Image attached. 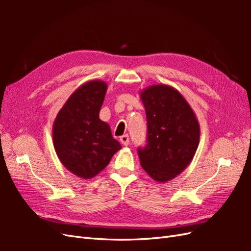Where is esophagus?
<instances>
[{
  "label": "esophagus",
  "mask_w": 251,
  "mask_h": 251,
  "mask_svg": "<svg viewBox=\"0 0 251 251\" xmlns=\"http://www.w3.org/2000/svg\"><path fill=\"white\" fill-rule=\"evenodd\" d=\"M120 143L123 144V146H128V142H130V138H128V135H124L121 136L120 139H119Z\"/></svg>",
  "instance_id": "obj_1"
}]
</instances>
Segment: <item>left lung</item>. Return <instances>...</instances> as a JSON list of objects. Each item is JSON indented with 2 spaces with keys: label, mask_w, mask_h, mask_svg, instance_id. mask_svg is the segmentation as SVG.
<instances>
[{
  "label": "left lung",
  "mask_w": 251,
  "mask_h": 251,
  "mask_svg": "<svg viewBox=\"0 0 251 251\" xmlns=\"http://www.w3.org/2000/svg\"><path fill=\"white\" fill-rule=\"evenodd\" d=\"M148 121V144L138 150L149 176L164 183L183 172L198 149L200 125L194 110L177 89L164 83L140 91Z\"/></svg>",
  "instance_id": "left-lung-1"
}]
</instances>
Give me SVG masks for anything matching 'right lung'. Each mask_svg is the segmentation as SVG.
<instances>
[{"label":"right lung","instance_id":"1","mask_svg":"<svg viewBox=\"0 0 251 251\" xmlns=\"http://www.w3.org/2000/svg\"><path fill=\"white\" fill-rule=\"evenodd\" d=\"M108 83L89 80L77 88L57 113L52 126L55 153L65 168L91 179L107 166L121 147L109 124L100 118Z\"/></svg>","mask_w":251,"mask_h":251}]
</instances>
